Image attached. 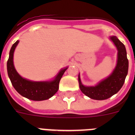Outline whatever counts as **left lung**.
Instances as JSON below:
<instances>
[{
    "label": "left lung",
    "mask_w": 135,
    "mask_h": 135,
    "mask_svg": "<svg viewBox=\"0 0 135 135\" xmlns=\"http://www.w3.org/2000/svg\"><path fill=\"white\" fill-rule=\"evenodd\" d=\"M110 40L118 50L117 64L110 75L98 82L95 86H87L82 84L80 74L78 82L81 91L90 99L105 100L109 98L120 90L128 74V60L126 56L125 46L115 36H110Z\"/></svg>",
    "instance_id": "left-lung-1"
}]
</instances>
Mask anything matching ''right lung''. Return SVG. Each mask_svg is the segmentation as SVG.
Listing matches in <instances>:
<instances>
[{"label":"right lung","instance_id":"add662e5","mask_svg":"<svg viewBox=\"0 0 135 135\" xmlns=\"http://www.w3.org/2000/svg\"><path fill=\"white\" fill-rule=\"evenodd\" d=\"M17 40L11 46L7 61V73L15 90L21 96L32 101H43L49 99L56 93L59 89V81L64 72L68 68L61 69L52 80L32 81L21 77L16 71L13 64V54L19 43Z\"/></svg>","mask_w":135,"mask_h":135}]
</instances>
